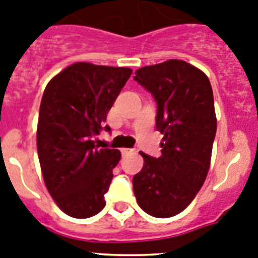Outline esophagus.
<instances>
[{"mask_svg": "<svg viewBox=\"0 0 258 258\" xmlns=\"http://www.w3.org/2000/svg\"><path fill=\"white\" fill-rule=\"evenodd\" d=\"M120 152H122V154L123 155H126V154H128V153L134 152V149H130V148H123V149L120 150Z\"/></svg>", "mask_w": 258, "mask_h": 258, "instance_id": "obj_1", "label": "esophagus"}]
</instances>
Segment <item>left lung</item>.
I'll use <instances>...</instances> for the list:
<instances>
[{
  "label": "left lung",
  "mask_w": 258,
  "mask_h": 258,
  "mask_svg": "<svg viewBox=\"0 0 258 258\" xmlns=\"http://www.w3.org/2000/svg\"><path fill=\"white\" fill-rule=\"evenodd\" d=\"M134 80L154 97L163 135L161 157L141 153L134 192L144 212L167 219L191 203L207 177L217 128L212 87L201 69L176 59L143 67Z\"/></svg>",
  "instance_id": "1"
}]
</instances>
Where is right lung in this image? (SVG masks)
Returning <instances> with one entry per match:
<instances>
[{
  "instance_id": "add662e5",
  "label": "right lung",
  "mask_w": 258,
  "mask_h": 258,
  "mask_svg": "<svg viewBox=\"0 0 258 258\" xmlns=\"http://www.w3.org/2000/svg\"><path fill=\"white\" fill-rule=\"evenodd\" d=\"M132 74L130 68L76 62L46 86L37 126L43 180L60 210L87 219L105 207L104 196L120 159L117 149H100L94 138Z\"/></svg>"
}]
</instances>
